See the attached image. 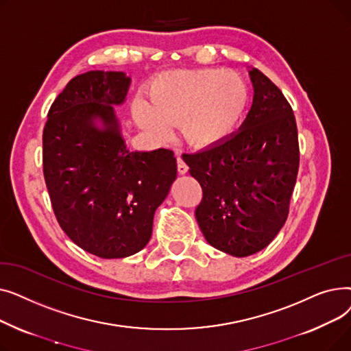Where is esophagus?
Segmentation results:
<instances>
[{
    "label": "esophagus",
    "instance_id": "obj_1",
    "mask_svg": "<svg viewBox=\"0 0 351 351\" xmlns=\"http://www.w3.org/2000/svg\"><path fill=\"white\" fill-rule=\"evenodd\" d=\"M188 169H189V166L186 165V162L179 156V158H178V172H179L180 175H185V173L188 172Z\"/></svg>",
    "mask_w": 351,
    "mask_h": 351
}]
</instances>
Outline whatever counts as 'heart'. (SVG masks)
Instances as JSON below:
<instances>
[{
	"instance_id": "b5f03b06",
	"label": "heart",
	"mask_w": 351,
	"mask_h": 351,
	"mask_svg": "<svg viewBox=\"0 0 351 351\" xmlns=\"http://www.w3.org/2000/svg\"><path fill=\"white\" fill-rule=\"evenodd\" d=\"M249 101V85L233 69H178L156 81L151 102L138 99L134 118L158 141L168 139L178 121L183 141L196 149H208L234 132Z\"/></svg>"
}]
</instances>
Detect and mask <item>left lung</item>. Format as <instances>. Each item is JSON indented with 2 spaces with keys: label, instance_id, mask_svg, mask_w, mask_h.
Here are the masks:
<instances>
[{
  "label": "left lung",
  "instance_id": "obj_1",
  "mask_svg": "<svg viewBox=\"0 0 351 351\" xmlns=\"http://www.w3.org/2000/svg\"><path fill=\"white\" fill-rule=\"evenodd\" d=\"M253 105L239 132L185 154L204 197L195 210L209 245L236 257L265 249L283 228L299 171L293 109L263 72L252 68Z\"/></svg>",
  "mask_w": 351,
  "mask_h": 351
}]
</instances>
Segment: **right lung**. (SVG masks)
I'll return each mask as SVG.
<instances>
[{
    "instance_id": "1",
    "label": "right lung",
    "mask_w": 351,
    "mask_h": 351,
    "mask_svg": "<svg viewBox=\"0 0 351 351\" xmlns=\"http://www.w3.org/2000/svg\"><path fill=\"white\" fill-rule=\"evenodd\" d=\"M131 78L89 71L72 78L53 101L43 134L44 178L61 229L102 259L142 250L154 215L176 179L169 149L129 151L114 105Z\"/></svg>"
}]
</instances>
